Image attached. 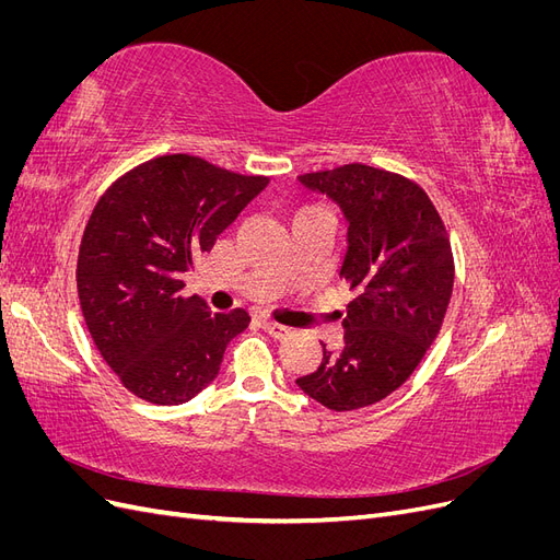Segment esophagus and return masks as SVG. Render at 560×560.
<instances>
[{"label":"esophagus","instance_id":"1","mask_svg":"<svg viewBox=\"0 0 560 560\" xmlns=\"http://www.w3.org/2000/svg\"><path fill=\"white\" fill-rule=\"evenodd\" d=\"M259 325H261V329H264L266 334H270L273 338H284L287 334H290V329L278 325V322H273V319H261Z\"/></svg>","mask_w":560,"mask_h":560}]
</instances>
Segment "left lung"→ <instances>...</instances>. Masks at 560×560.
<instances>
[{
	"label": "left lung",
	"instance_id": "obj_1",
	"mask_svg": "<svg viewBox=\"0 0 560 560\" xmlns=\"http://www.w3.org/2000/svg\"><path fill=\"white\" fill-rule=\"evenodd\" d=\"M348 219L341 278L354 299L343 348L322 346V362L296 385L331 411L376 404L409 378L436 338L453 292V252L430 196L413 179L348 163L301 175Z\"/></svg>",
	"mask_w": 560,
	"mask_h": 560
}]
</instances>
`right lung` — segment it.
I'll use <instances>...</instances> for the list:
<instances>
[{"label":"right lung","mask_w":560,"mask_h":560,"mask_svg":"<svg viewBox=\"0 0 560 560\" xmlns=\"http://www.w3.org/2000/svg\"><path fill=\"white\" fill-rule=\"evenodd\" d=\"M266 184L264 175L171 154L132 167L97 200L79 245V303L95 348L135 397L189 401L247 329L243 308L210 313L179 290L182 273Z\"/></svg>","instance_id":"obj_1"}]
</instances>
